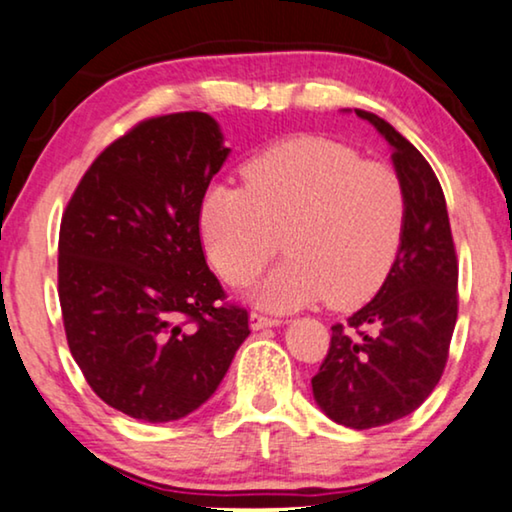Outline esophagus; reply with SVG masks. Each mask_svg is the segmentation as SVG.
Wrapping results in <instances>:
<instances>
[{
	"label": "esophagus",
	"instance_id": "1",
	"mask_svg": "<svg viewBox=\"0 0 512 512\" xmlns=\"http://www.w3.org/2000/svg\"><path fill=\"white\" fill-rule=\"evenodd\" d=\"M280 320L276 318H266L262 313H250V329L253 331H262V329H269V327H278Z\"/></svg>",
	"mask_w": 512,
	"mask_h": 512
}]
</instances>
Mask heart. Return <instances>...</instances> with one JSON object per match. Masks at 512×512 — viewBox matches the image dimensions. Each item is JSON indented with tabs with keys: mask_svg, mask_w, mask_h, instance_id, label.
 <instances>
[{
	"mask_svg": "<svg viewBox=\"0 0 512 512\" xmlns=\"http://www.w3.org/2000/svg\"><path fill=\"white\" fill-rule=\"evenodd\" d=\"M243 187L211 185L199 201L206 255L227 283L246 285L278 248L287 257L250 290L269 311L327 297L334 308L369 301L390 276L406 229L399 176L343 143L301 136L255 155Z\"/></svg>",
	"mask_w": 512,
	"mask_h": 512,
	"instance_id": "b5f03b06",
	"label": "heart"
}]
</instances>
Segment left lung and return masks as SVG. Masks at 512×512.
<instances>
[{
  "instance_id": "left-lung-1",
  "label": "left lung",
  "mask_w": 512,
  "mask_h": 512,
  "mask_svg": "<svg viewBox=\"0 0 512 512\" xmlns=\"http://www.w3.org/2000/svg\"><path fill=\"white\" fill-rule=\"evenodd\" d=\"M348 113V109H343ZM392 148L406 192V229L390 276L369 304L331 327L311 380L329 420L350 429L397 422L434 392L457 322V255L441 183L420 150L376 113L355 109Z\"/></svg>"
}]
</instances>
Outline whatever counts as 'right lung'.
Returning <instances> with one entry per match:
<instances>
[{
  "instance_id": "add662e5",
  "label": "right lung",
  "mask_w": 512,
  "mask_h": 512,
  "mask_svg": "<svg viewBox=\"0 0 512 512\" xmlns=\"http://www.w3.org/2000/svg\"><path fill=\"white\" fill-rule=\"evenodd\" d=\"M208 113L150 118L85 171L60 227L69 350L102 401L174 422L204 406L246 341L248 313L199 239V201L229 157Z\"/></svg>"
}]
</instances>
